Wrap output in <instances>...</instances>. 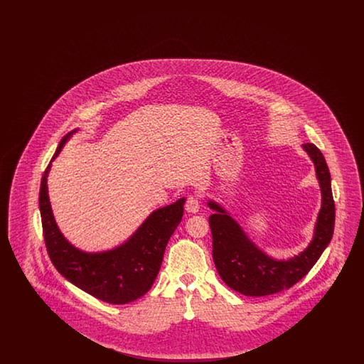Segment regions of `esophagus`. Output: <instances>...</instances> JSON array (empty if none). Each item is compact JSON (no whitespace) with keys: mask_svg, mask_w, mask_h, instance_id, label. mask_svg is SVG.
<instances>
[{"mask_svg":"<svg viewBox=\"0 0 364 364\" xmlns=\"http://www.w3.org/2000/svg\"><path fill=\"white\" fill-rule=\"evenodd\" d=\"M184 208L188 213H198L199 211V198L196 195H190L186 200Z\"/></svg>","mask_w":364,"mask_h":364,"instance_id":"obj_1","label":"esophagus"}]
</instances>
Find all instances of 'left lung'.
<instances>
[{"label": "left lung", "instance_id": "obj_1", "mask_svg": "<svg viewBox=\"0 0 364 364\" xmlns=\"http://www.w3.org/2000/svg\"><path fill=\"white\" fill-rule=\"evenodd\" d=\"M303 149L311 156L315 165L322 191V208L312 242L292 259L276 260L264 255L245 236L239 224L226 214L224 208L214 202H208V206L215 210V214L208 217L213 235V259L220 277L230 289L239 294L257 297L289 289L311 270L331 240L336 208L329 168L315 144L306 143Z\"/></svg>", "mask_w": 364, "mask_h": 364}]
</instances>
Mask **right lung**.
<instances>
[{"mask_svg":"<svg viewBox=\"0 0 364 364\" xmlns=\"http://www.w3.org/2000/svg\"><path fill=\"white\" fill-rule=\"evenodd\" d=\"M70 134L60 141L52 161ZM52 161L42 176L39 210L43 239L54 267L82 291L110 304H127L147 294L159 272L166 244L181 221L186 199L156 210L120 247L86 254L70 245L55 225L46 186Z\"/></svg>","mask_w":364,"mask_h":364,"instance_id":"1","label":"right lung"}]
</instances>
